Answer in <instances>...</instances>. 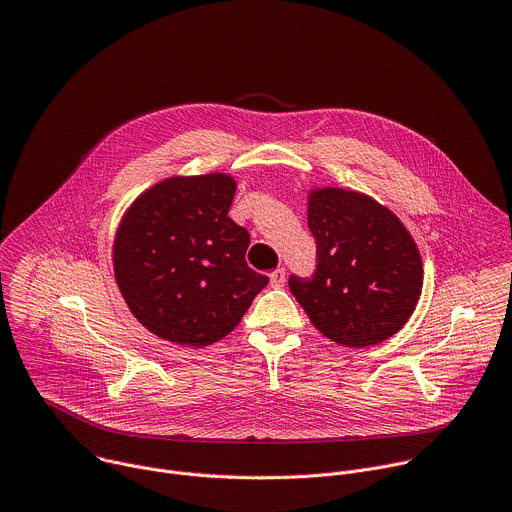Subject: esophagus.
Returning a JSON list of instances; mask_svg holds the SVG:
<instances>
[{"label":"esophagus","mask_w":512,"mask_h":512,"mask_svg":"<svg viewBox=\"0 0 512 512\" xmlns=\"http://www.w3.org/2000/svg\"><path fill=\"white\" fill-rule=\"evenodd\" d=\"M284 280H286V270L284 268H276V270L270 272V286L280 288L284 284Z\"/></svg>","instance_id":"1"}]
</instances>
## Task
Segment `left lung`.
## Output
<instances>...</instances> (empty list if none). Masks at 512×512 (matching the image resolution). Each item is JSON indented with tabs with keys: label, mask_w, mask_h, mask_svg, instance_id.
<instances>
[{
	"label": "left lung",
	"mask_w": 512,
	"mask_h": 512,
	"mask_svg": "<svg viewBox=\"0 0 512 512\" xmlns=\"http://www.w3.org/2000/svg\"><path fill=\"white\" fill-rule=\"evenodd\" d=\"M306 222L317 240L313 278L288 286L311 323L345 347L393 337L416 311L424 266L401 220L373 197L343 189L309 191Z\"/></svg>",
	"instance_id": "obj_1"
}]
</instances>
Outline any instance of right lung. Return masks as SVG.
<instances>
[{
	"label": "right lung",
	"mask_w": 512,
	"mask_h": 512,
	"mask_svg": "<svg viewBox=\"0 0 512 512\" xmlns=\"http://www.w3.org/2000/svg\"><path fill=\"white\" fill-rule=\"evenodd\" d=\"M236 179L175 175L143 191L113 244L119 290L159 339L208 347L232 333L268 284L246 264L250 234L228 218Z\"/></svg>",
	"instance_id": "obj_1"
}]
</instances>
